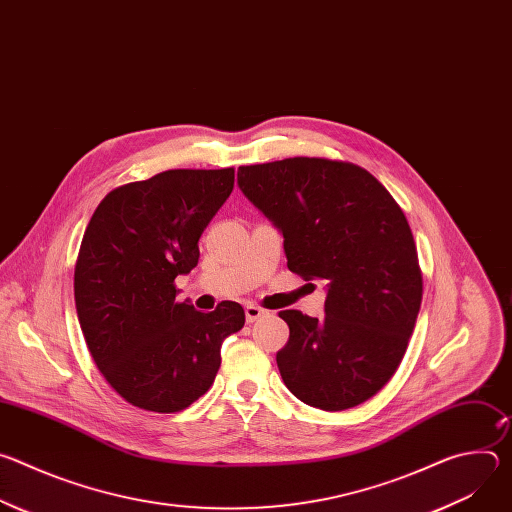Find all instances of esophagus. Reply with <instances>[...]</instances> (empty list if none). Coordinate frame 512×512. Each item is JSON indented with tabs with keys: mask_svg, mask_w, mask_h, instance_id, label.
Returning a JSON list of instances; mask_svg holds the SVG:
<instances>
[{
	"mask_svg": "<svg viewBox=\"0 0 512 512\" xmlns=\"http://www.w3.org/2000/svg\"><path fill=\"white\" fill-rule=\"evenodd\" d=\"M267 312L263 310V308H259V306H255V304H249V306H245V318H247V322L249 324H253L255 320H259V318H263Z\"/></svg>",
	"mask_w": 512,
	"mask_h": 512,
	"instance_id": "34e87169",
	"label": "esophagus"
}]
</instances>
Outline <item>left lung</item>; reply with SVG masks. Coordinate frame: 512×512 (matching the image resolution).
Listing matches in <instances>:
<instances>
[{
	"label": "left lung",
	"mask_w": 512,
	"mask_h": 512,
	"mask_svg": "<svg viewBox=\"0 0 512 512\" xmlns=\"http://www.w3.org/2000/svg\"><path fill=\"white\" fill-rule=\"evenodd\" d=\"M241 192L283 235L289 271L326 281V316L283 310L285 387L324 411L377 395L407 350L423 281L407 218L367 170L324 158L241 166Z\"/></svg>",
	"instance_id": "obj_1"
}]
</instances>
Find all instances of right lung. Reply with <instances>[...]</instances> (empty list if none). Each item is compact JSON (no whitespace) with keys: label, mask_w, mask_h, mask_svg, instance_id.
<instances>
[{"label":"right lung","mask_w":512,"mask_h":512,"mask_svg":"<svg viewBox=\"0 0 512 512\" xmlns=\"http://www.w3.org/2000/svg\"><path fill=\"white\" fill-rule=\"evenodd\" d=\"M235 170H168L111 190L85 231L75 304L89 352L131 405L176 413L202 397L221 346L245 324L237 302L198 312L174 279L198 265V239L233 192Z\"/></svg>","instance_id":"add662e5"}]
</instances>
